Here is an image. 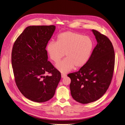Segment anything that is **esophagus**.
<instances>
[{"mask_svg": "<svg viewBox=\"0 0 125 125\" xmlns=\"http://www.w3.org/2000/svg\"><path fill=\"white\" fill-rule=\"evenodd\" d=\"M67 76V75L66 74H65V73H61V77H62V78H64V77H66Z\"/></svg>", "mask_w": 125, "mask_h": 125, "instance_id": "obj_1", "label": "esophagus"}]
</instances>
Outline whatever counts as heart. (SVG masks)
I'll return each instance as SVG.
<instances>
[{
  "label": "heart",
  "mask_w": 125,
  "mask_h": 125,
  "mask_svg": "<svg viewBox=\"0 0 125 125\" xmlns=\"http://www.w3.org/2000/svg\"><path fill=\"white\" fill-rule=\"evenodd\" d=\"M94 42L90 37L79 33L66 31L59 34L56 42H49L47 51L50 58L57 63L65 56L66 58L56 64L62 73L79 68L86 64L91 57Z\"/></svg>",
  "instance_id": "obj_1"
}]
</instances>
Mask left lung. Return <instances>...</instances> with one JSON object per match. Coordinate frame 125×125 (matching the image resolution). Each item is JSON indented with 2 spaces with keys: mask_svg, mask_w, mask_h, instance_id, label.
I'll list each match as a JSON object with an SVG mask.
<instances>
[{
  "mask_svg": "<svg viewBox=\"0 0 125 125\" xmlns=\"http://www.w3.org/2000/svg\"><path fill=\"white\" fill-rule=\"evenodd\" d=\"M92 32L97 42L88 62L77 72L67 75L73 99L87 104L100 98L111 83L115 68V55L109 39L99 31Z\"/></svg>",
  "mask_w": 125,
  "mask_h": 125,
  "instance_id": "8db88e82",
  "label": "left lung"
}]
</instances>
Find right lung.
Segmentation results:
<instances>
[{"mask_svg":"<svg viewBox=\"0 0 125 125\" xmlns=\"http://www.w3.org/2000/svg\"><path fill=\"white\" fill-rule=\"evenodd\" d=\"M55 28L54 25L28 26L13 45L11 64L16 85L32 101L51 99L61 80V73L48 61L45 50Z\"/></svg>","mask_w":125,"mask_h":125,"instance_id":"add662e5","label":"right lung"}]
</instances>
